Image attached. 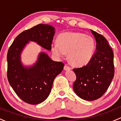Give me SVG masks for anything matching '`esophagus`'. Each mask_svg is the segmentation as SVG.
I'll list each match as a JSON object with an SVG mask.
<instances>
[{
    "label": "esophagus",
    "instance_id": "obj_1",
    "mask_svg": "<svg viewBox=\"0 0 121 121\" xmlns=\"http://www.w3.org/2000/svg\"><path fill=\"white\" fill-rule=\"evenodd\" d=\"M71 69V68H70V67H69V66H66V65H65V66H64V70H69Z\"/></svg>",
    "mask_w": 121,
    "mask_h": 121
}]
</instances>
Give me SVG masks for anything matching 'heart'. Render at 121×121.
<instances>
[{"instance_id":"b5f03b06","label":"heart","mask_w":121,"mask_h":121,"mask_svg":"<svg viewBox=\"0 0 121 121\" xmlns=\"http://www.w3.org/2000/svg\"><path fill=\"white\" fill-rule=\"evenodd\" d=\"M56 42L51 46L53 55L60 58L67 54L69 63L76 67L87 65L93 57L96 48L93 37L80 32L60 34Z\"/></svg>"}]
</instances>
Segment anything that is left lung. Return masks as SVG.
Returning a JSON list of instances; mask_svg holds the SVG:
<instances>
[{"label": "left lung", "mask_w": 121, "mask_h": 121, "mask_svg": "<svg viewBox=\"0 0 121 121\" xmlns=\"http://www.w3.org/2000/svg\"><path fill=\"white\" fill-rule=\"evenodd\" d=\"M95 38L96 51L86 66L73 69L77 79L73 85L79 98L94 101L104 94L110 85L115 73L113 52L103 35L90 30Z\"/></svg>", "instance_id": "1"}]
</instances>
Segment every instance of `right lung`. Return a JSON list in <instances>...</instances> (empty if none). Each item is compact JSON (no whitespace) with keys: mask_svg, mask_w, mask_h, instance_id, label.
I'll return each instance as SVG.
<instances>
[{"mask_svg":"<svg viewBox=\"0 0 121 121\" xmlns=\"http://www.w3.org/2000/svg\"><path fill=\"white\" fill-rule=\"evenodd\" d=\"M55 32L52 26L39 24L20 33L8 51L9 83L18 97L28 104H40L48 97L54 79L61 72L65 65L54 61L47 54L41 52L33 65L25 66L21 61L22 52L29 42L51 51Z\"/></svg>","mask_w":121,"mask_h":121,"instance_id":"add662e5","label":"right lung"}]
</instances>
